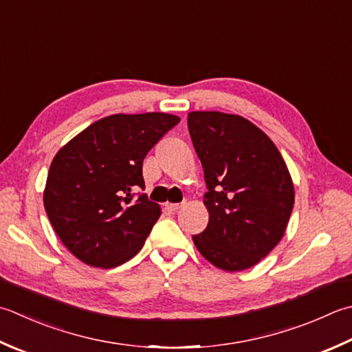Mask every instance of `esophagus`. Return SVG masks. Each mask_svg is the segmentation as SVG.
Segmentation results:
<instances>
[{"mask_svg":"<svg viewBox=\"0 0 352 352\" xmlns=\"http://www.w3.org/2000/svg\"><path fill=\"white\" fill-rule=\"evenodd\" d=\"M183 206V203H166L164 208H166L169 212H177Z\"/></svg>","mask_w":352,"mask_h":352,"instance_id":"34e87169","label":"esophagus"}]
</instances>
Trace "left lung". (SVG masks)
I'll return each mask as SVG.
<instances>
[{
	"label": "left lung",
	"mask_w": 352,
	"mask_h": 352,
	"mask_svg": "<svg viewBox=\"0 0 352 352\" xmlns=\"http://www.w3.org/2000/svg\"><path fill=\"white\" fill-rule=\"evenodd\" d=\"M188 126L209 212L208 227L192 239L215 267L247 270L284 236L294 204L290 172L270 137L244 117L192 111Z\"/></svg>",
	"instance_id": "8db88e82"
}]
</instances>
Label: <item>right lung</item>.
Wrapping results in <instances>:
<instances>
[{"instance_id": "obj_1", "label": "right lung", "mask_w": 352, "mask_h": 352, "mask_svg": "<svg viewBox=\"0 0 352 352\" xmlns=\"http://www.w3.org/2000/svg\"><path fill=\"white\" fill-rule=\"evenodd\" d=\"M178 122L166 113L113 114L54 155L44 208L62 244L82 263L113 268L140 252L162 209L133 192L144 188V157Z\"/></svg>"}]
</instances>
